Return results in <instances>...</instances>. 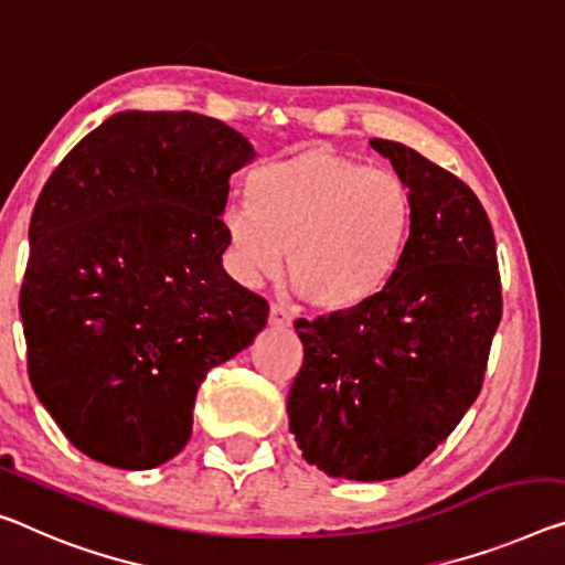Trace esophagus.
Returning <instances> with one entry per match:
<instances>
[{"label":"esophagus","mask_w":565,"mask_h":565,"mask_svg":"<svg viewBox=\"0 0 565 565\" xmlns=\"http://www.w3.org/2000/svg\"><path fill=\"white\" fill-rule=\"evenodd\" d=\"M290 323H292V316H290L288 308H282V306L270 308V326L273 328H288Z\"/></svg>","instance_id":"1"}]
</instances>
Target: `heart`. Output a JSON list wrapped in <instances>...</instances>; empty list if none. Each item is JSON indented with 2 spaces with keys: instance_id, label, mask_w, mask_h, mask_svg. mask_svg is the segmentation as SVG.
Listing matches in <instances>:
<instances>
[{
  "instance_id": "b5f03b06",
  "label": "heart",
  "mask_w": 565,
  "mask_h": 565,
  "mask_svg": "<svg viewBox=\"0 0 565 565\" xmlns=\"http://www.w3.org/2000/svg\"><path fill=\"white\" fill-rule=\"evenodd\" d=\"M245 199L247 206L224 216L239 277H275L290 255L292 288L318 310L343 312L379 298L409 247V186L320 146L249 171Z\"/></svg>"
}]
</instances>
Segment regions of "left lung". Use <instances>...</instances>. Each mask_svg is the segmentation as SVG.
Masks as SVG:
<instances>
[{"label": "left lung", "instance_id": "obj_1", "mask_svg": "<svg viewBox=\"0 0 565 565\" xmlns=\"http://www.w3.org/2000/svg\"><path fill=\"white\" fill-rule=\"evenodd\" d=\"M414 199L388 288L353 310L298 318L302 366L288 396L308 465L392 480L441 445L480 394L502 318L498 249L480 199L409 146L371 138Z\"/></svg>", "mask_w": 565, "mask_h": 565}]
</instances>
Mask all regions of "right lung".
<instances>
[{
	"label": "right lung",
	"mask_w": 565,
	"mask_h": 565,
	"mask_svg": "<svg viewBox=\"0 0 565 565\" xmlns=\"http://www.w3.org/2000/svg\"><path fill=\"white\" fill-rule=\"evenodd\" d=\"M253 159L216 118L126 110L42 189L20 290L28 371L95 462L151 470L177 457L206 373L265 328L267 300L222 267L230 177Z\"/></svg>",
	"instance_id": "right-lung-1"
}]
</instances>
